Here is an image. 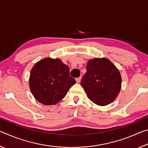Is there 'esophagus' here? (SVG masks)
<instances>
[{"mask_svg":"<svg viewBox=\"0 0 148 148\" xmlns=\"http://www.w3.org/2000/svg\"><path fill=\"white\" fill-rule=\"evenodd\" d=\"M81 79H82V77H77V78L76 79V81L77 83H79L80 81H81Z\"/></svg>","mask_w":148,"mask_h":148,"instance_id":"34e87169","label":"esophagus"}]
</instances>
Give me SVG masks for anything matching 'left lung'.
I'll return each instance as SVG.
<instances>
[{
	"label": "left lung",
	"mask_w": 148,
	"mask_h": 148,
	"mask_svg": "<svg viewBox=\"0 0 148 148\" xmlns=\"http://www.w3.org/2000/svg\"><path fill=\"white\" fill-rule=\"evenodd\" d=\"M81 85L87 97L97 105L112 103L121 87V76L116 66L106 58L89 60Z\"/></svg>",
	"instance_id": "obj_1"
}]
</instances>
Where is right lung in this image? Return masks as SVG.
I'll use <instances>...</instances> for the list:
<instances>
[{"mask_svg":"<svg viewBox=\"0 0 148 148\" xmlns=\"http://www.w3.org/2000/svg\"><path fill=\"white\" fill-rule=\"evenodd\" d=\"M76 83L70 76V70L59 59L45 58L36 62L31 70L29 86L37 101L45 105H53L64 98Z\"/></svg>","mask_w":148,"mask_h":148,"instance_id":"right-lung-1","label":"right lung"}]
</instances>
